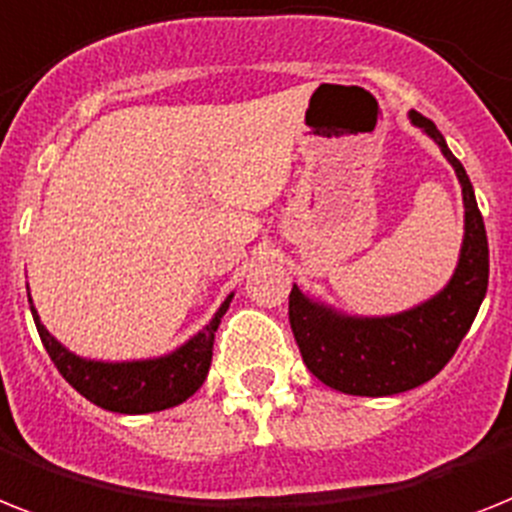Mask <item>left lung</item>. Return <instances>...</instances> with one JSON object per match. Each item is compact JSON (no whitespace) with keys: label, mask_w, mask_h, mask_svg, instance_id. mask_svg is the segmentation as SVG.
<instances>
[{"label":"left lung","mask_w":512,"mask_h":512,"mask_svg":"<svg viewBox=\"0 0 512 512\" xmlns=\"http://www.w3.org/2000/svg\"><path fill=\"white\" fill-rule=\"evenodd\" d=\"M407 118L442 149L463 189L465 234L447 286L394 315H347L297 284L289 294V323L307 371L355 397H389L431 381L468 334L489 284V244L471 178L429 118L415 110Z\"/></svg>","instance_id":"left-lung-1"}]
</instances>
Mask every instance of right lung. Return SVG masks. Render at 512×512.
Wrapping results in <instances>:
<instances>
[{
	"mask_svg": "<svg viewBox=\"0 0 512 512\" xmlns=\"http://www.w3.org/2000/svg\"><path fill=\"white\" fill-rule=\"evenodd\" d=\"M231 299L234 294L223 299L213 321L168 355L147 357V360H120V363L89 360V357H81L70 352L68 347H62L41 323L33 299L28 302H31V315L39 328L44 350L49 352L62 378L94 405L112 410V413L141 415L160 413V410L181 405L205 384L210 360H213L215 331H218L220 318L226 315Z\"/></svg>",
	"mask_w": 512,
	"mask_h": 512,
	"instance_id": "obj_1",
	"label": "right lung"
}]
</instances>
